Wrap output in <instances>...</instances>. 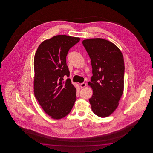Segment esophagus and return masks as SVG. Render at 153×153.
<instances>
[{
	"label": "esophagus",
	"instance_id": "obj_1",
	"mask_svg": "<svg viewBox=\"0 0 153 153\" xmlns=\"http://www.w3.org/2000/svg\"><path fill=\"white\" fill-rule=\"evenodd\" d=\"M86 86V84L85 83V82H82V83H81V84H80L81 88H85Z\"/></svg>",
	"mask_w": 153,
	"mask_h": 153
}]
</instances>
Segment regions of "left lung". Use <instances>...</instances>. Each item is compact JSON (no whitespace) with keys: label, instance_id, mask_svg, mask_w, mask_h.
I'll return each instance as SVG.
<instances>
[{"label":"left lung","instance_id":"left-lung-1","mask_svg":"<svg viewBox=\"0 0 153 153\" xmlns=\"http://www.w3.org/2000/svg\"><path fill=\"white\" fill-rule=\"evenodd\" d=\"M91 59L93 95L89 99L93 112L101 117H108L119 105L124 91L125 65L120 50L111 42L101 39L82 41Z\"/></svg>","mask_w":153,"mask_h":153}]
</instances>
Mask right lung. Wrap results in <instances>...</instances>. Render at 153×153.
Masks as SVG:
<instances>
[{
	"instance_id": "add662e5",
	"label": "right lung",
	"mask_w": 153,
	"mask_h": 153,
	"mask_svg": "<svg viewBox=\"0 0 153 153\" xmlns=\"http://www.w3.org/2000/svg\"><path fill=\"white\" fill-rule=\"evenodd\" d=\"M79 38L59 35L46 40L39 46L34 60V92L46 113L54 119L65 117L76 100V88L70 79L66 63L69 49Z\"/></svg>"
}]
</instances>
